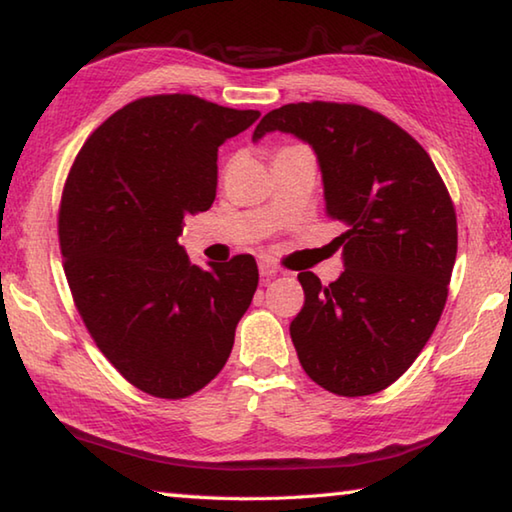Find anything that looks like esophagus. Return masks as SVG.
Instances as JSON below:
<instances>
[{
  "mask_svg": "<svg viewBox=\"0 0 512 512\" xmlns=\"http://www.w3.org/2000/svg\"><path fill=\"white\" fill-rule=\"evenodd\" d=\"M277 273H280V268H277L275 264H271V262L259 264V275H262V277H273Z\"/></svg>",
  "mask_w": 512,
  "mask_h": 512,
  "instance_id": "obj_1",
  "label": "esophagus"
}]
</instances>
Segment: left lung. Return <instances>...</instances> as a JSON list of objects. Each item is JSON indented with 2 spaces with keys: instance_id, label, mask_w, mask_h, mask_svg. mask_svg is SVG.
Segmentation results:
<instances>
[{
  "instance_id": "1",
  "label": "left lung",
  "mask_w": 512,
  "mask_h": 512,
  "mask_svg": "<svg viewBox=\"0 0 512 512\" xmlns=\"http://www.w3.org/2000/svg\"><path fill=\"white\" fill-rule=\"evenodd\" d=\"M289 133L311 146L325 210L348 232L339 280L300 273L305 307L291 341L325 391H384L422 352L445 309L456 262V212L429 153L379 112L352 103H289L259 121L253 142Z\"/></svg>"
}]
</instances>
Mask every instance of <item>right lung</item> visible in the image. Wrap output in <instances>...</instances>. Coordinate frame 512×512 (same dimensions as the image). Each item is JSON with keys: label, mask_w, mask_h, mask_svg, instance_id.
Segmentation results:
<instances>
[{"label": "right lung", "mask_w": 512, "mask_h": 512, "mask_svg": "<svg viewBox=\"0 0 512 512\" xmlns=\"http://www.w3.org/2000/svg\"><path fill=\"white\" fill-rule=\"evenodd\" d=\"M259 115L192 94L137 99L103 121L69 171L58 216L69 289L99 350L144 393L192 395L230 357L255 259L203 271L178 237L214 203L219 146Z\"/></svg>", "instance_id": "1"}]
</instances>
